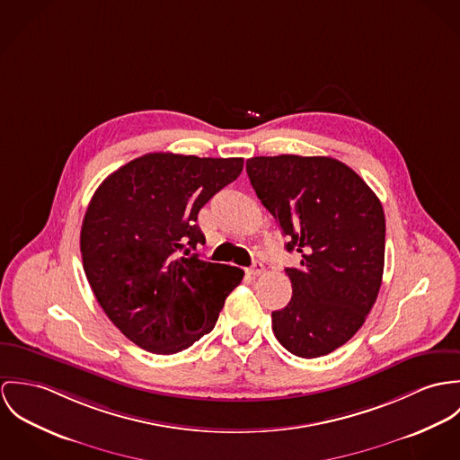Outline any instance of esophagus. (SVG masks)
Masks as SVG:
<instances>
[{"mask_svg":"<svg viewBox=\"0 0 460 460\" xmlns=\"http://www.w3.org/2000/svg\"><path fill=\"white\" fill-rule=\"evenodd\" d=\"M262 271H264V264L261 261H254V264L249 268V273L254 277H259Z\"/></svg>","mask_w":460,"mask_h":460,"instance_id":"obj_1","label":"esophagus"}]
</instances>
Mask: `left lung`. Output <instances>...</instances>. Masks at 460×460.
<instances>
[{
  "label": "left lung",
  "mask_w": 460,
  "mask_h": 460,
  "mask_svg": "<svg viewBox=\"0 0 460 460\" xmlns=\"http://www.w3.org/2000/svg\"><path fill=\"white\" fill-rule=\"evenodd\" d=\"M247 174L273 215L286 249L293 298L271 312L277 341L300 358L344 346L376 304L385 268V211L370 187L330 156H252Z\"/></svg>",
  "instance_id": "1"
}]
</instances>
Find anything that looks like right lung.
I'll list each match as a JSON object with an SVG mask.
<instances>
[{
    "instance_id": "right-lung-1",
    "label": "right lung",
    "mask_w": 460,
    "mask_h": 460,
    "mask_svg": "<svg viewBox=\"0 0 460 460\" xmlns=\"http://www.w3.org/2000/svg\"><path fill=\"white\" fill-rule=\"evenodd\" d=\"M243 169V158L148 154L109 174L81 227V254L97 302L139 348L174 355L209 333L243 270L192 254L205 243L203 206Z\"/></svg>"
}]
</instances>
